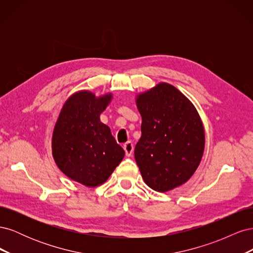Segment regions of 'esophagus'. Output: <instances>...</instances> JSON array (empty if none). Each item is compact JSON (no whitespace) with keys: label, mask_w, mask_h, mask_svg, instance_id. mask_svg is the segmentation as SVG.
<instances>
[{"label":"esophagus","mask_w":253,"mask_h":253,"mask_svg":"<svg viewBox=\"0 0 253 253\" xmlns=\"http://www.w3.org/2000/svg\"><path fill=\"white\" fill-rule=\"evenodd\" d=\"M124 149H125V152H126V155L131 156L133 151H134V144L131 141H127V142L125 143Z\"/></svg>","instance_id":"obj_1"}]
</instances>
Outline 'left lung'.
Listing matches in <instances>:
<instances>
[{
    "mask_svg": "<svg viewBox=\"0 0 253 253\" xmlns=\"http://www.w3.org/2000/svg\"><path fill=\"white\" fill-rule=\"evenodd\" d=\"M136 103L142 124L134 154L144 182L158 192L181 186L203 157L205 132L200 115L168 83L139 95Z\"/></svg>",
    "mask_w": 253,
    "mask_h": 253,
    "instance_id": "left-lung-1",
    "label": "left lung"
}]
</instances>
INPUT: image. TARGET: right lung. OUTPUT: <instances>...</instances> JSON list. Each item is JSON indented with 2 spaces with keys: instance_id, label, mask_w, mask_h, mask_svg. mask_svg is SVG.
I'll list each match as a JSON object with an SVG mask.
<instances>
[{
  "instance_id": "right-lung-1",
  "label": "right lung",
  "mask_w": 253,
  "mask_h": 253,
  "mask_svg": "<svg viewBox=\"0 0 253 253\" xmlns=\"http://www.w3.org/2000/svg\"><path fill=\"white\" fill-rule=\"evenodd\" d=\"M111 99L78 91L67 99L53 129L52 155L59 169L86 187L103 183L125 156L110 127L100 121Z\"/></svg>"
}]
</instances>
